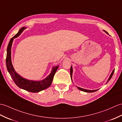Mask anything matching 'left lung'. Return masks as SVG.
<instances>
[{"instance_id":"left-lung-1","label":"left lung","mask_w":122,"mask_h":122,"mask_svg":"<svg viewBox=\"0 0 122 122\" xmlns=\"http://www.w3.org/2000/svg\"><path fill=\"white\" fill-rule=\"evenodd\" d=\"M105 31L106 32L107 34H108V32L107 31H105ZM70 77H71H71H72V66H71V67H70ZM114 69L113 70V71L112 72V73H111V75H110V76L109 78V79H108V80L107 82V83L109 81V80L111 79V78H112V76H113V73H114ZM78 88L79 89V90H81V91H83V92H87V93H92V92H96V91H97L98 90H92V91L87 90H85V89H83V88H80V87H78Z\"/></svg>"}]
</instances>
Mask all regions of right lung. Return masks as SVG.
<instances>
[{
    "mask_svg": "<svg viewBox=\"0 0 122 122\" xmlns=\"http://www.w3.org/2000/svg\"><path fill=\"white\" fill-rule=\"evenodd\" d=\"M25 28L24 27L20 28L19 32L14 37L12 38L9 41L7 47V57L6 59H5L6 60L5 61H6V66L9 73H10L12 79H13V81L17 86L27 91L32 92V93H37V92L45 90L51 85L56 71H57L58 68V66L53 67L52 72L50 73V75L46 79L41 81H34L24 79L15 72L11 62V46L13 39L19 36Z\"/></svg>",
    "mask_w": 122,
    "mask_h": 122,
    "instance_id": "1",
    "label": "right lung"
}]
</instances>
